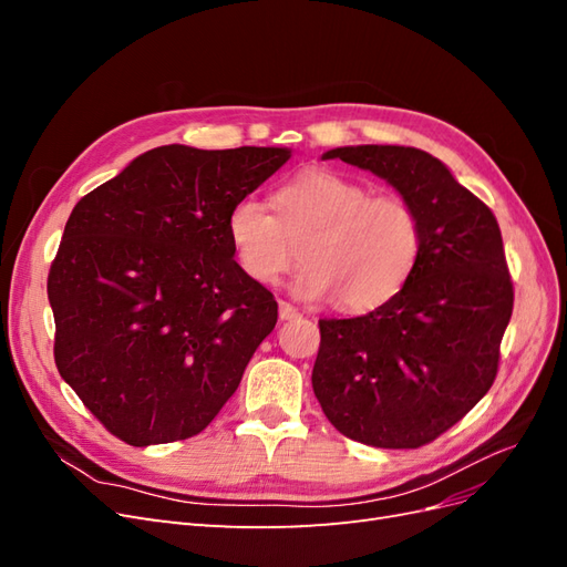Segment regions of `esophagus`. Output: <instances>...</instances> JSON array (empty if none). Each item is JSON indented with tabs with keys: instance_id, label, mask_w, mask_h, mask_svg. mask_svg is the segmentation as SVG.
Instances as JSON below:
<instances>
[{
	"instance_id": "obj_1",
	"label": "esophagus",
	"mask_w": 567,
	"mask_h": 567,
	"mask_svg": "<svg viewBox=\"0 0 567 567\" xmlns=\"http://www.w3.org/2000/svg\"><path fill=\"white\" fill-rule=\"evenodd\" d=\"M296 317H300V312L296 310L293 305H288V302H279V319H281V321L296 319Z\"/></svg>"
}]
</instances>
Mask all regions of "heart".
I'll return each mask as SVG.
<instances>
[{
  "label": "heart",
  "mask_w": 567,
  "mask_h": 567,
  "mask_svg": "<svg viewBox=\"0 0 567 567\" xmlns=\"http://www.w3.org/2000/svg\"><path fill=\"white\" fill-rule=\"evenodd\" d=\"M277 213L238 198L227 215L236 262L257 284H277L298 262L290 290L302 300L338 298L342 310L369 312L402 293L423 252V225L414 205L336 169L315 167L286 182Z\"/></svg>",
  "instance_id": "obj_1"
}]
</instances>
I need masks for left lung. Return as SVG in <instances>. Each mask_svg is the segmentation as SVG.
<instances>
[{"instance_id": "8db88e82", "label": "left lung", "mask_w": 567, "mask_h": 567, "mask_svg": "<svg viewBox=\"0 0 567 567\" xmlns=\"http://www.w3.org/2000/svg\"><path fill=\"white\" fill-rule=\"evenodd\" d=\"M323 161L369 169L414 205L423 252L400 296L352 319H321L312 388L336 431L416 450L485 398L513 312L502 231L450 167L414 146H340Z\"/></svg>"}]
</instances>
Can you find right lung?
<instances>
[{"instance_id": "add662e5", "label": "right lung", "mask_w": 567, "mask_h": 567, "mask_svg": "<svg viewBox=\"0 0 567 567\" xmlns=\"http://www.w3.org/2000/svg\"><path fill=\"white\" fill-rule=\"evenodd\" d=\"M290 153L151 148L68 217L47 281L54 359L132 447L198 435L277 326V300L234 260L227 215Z\"/></svg>"}]
</instances>
